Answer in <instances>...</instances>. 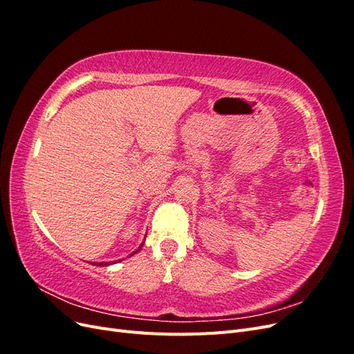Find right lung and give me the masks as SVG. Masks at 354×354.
Returning a JSON list of instances; mask_svg holds the SVG:
<instances>
[{
    "label": "right lung",
    "mask_w": 354,
    "mask_h": 354,
    "mask_svg": "<svg viewBox=\"0 0 354 354\" xmlns=\"http://www.w3.org/2000/svg\"><path fill=\"white\" fill-rule=\"evenodd\" d=\"M145 243V242H143ZM143 243L140 245V246H138V250H136L134 252H131L130 255H128V257H131V255H134L136 252H138V251H140L142 250V246H143ZM124 260V259H122ZM122 260H116V261H100V263H91V264H94V266H100V267H103V266H109V264H115V263H120V261H122Z\"/></svg>",
    "instance_id": "right-lung-1"
}]
</instances>
